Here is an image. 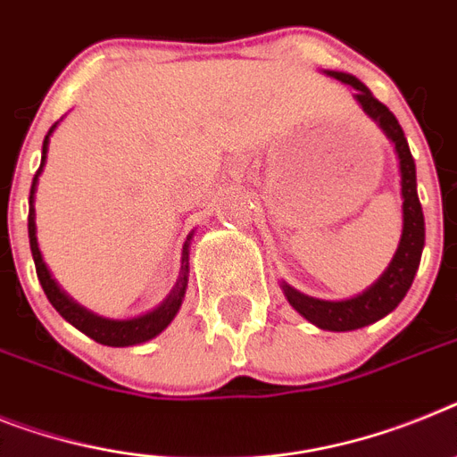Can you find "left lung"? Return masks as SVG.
Wrapping results in <instances>:
<instances>
[{
	"mask_svg": "<svg viewBox=\"0 0 457 457\" xmlns=\"http://www.w3.org/2000/svg\"><path fill=\"white\" fill-rule=\"evenodd\" d=\"M332 79L355 87V99L362 106L367 116L377 122L383 134L388 137L390 144L395 145L397 160H400V176H402V237L400 246L395 251L390 260L388 270L378 276L377 283H371L365 293L355 295L351 300L329 302L309 297V295L295 290L287 283H281L283 293L295 312L313 323L320 329L329 332H348V329H360L365 325L377 323L383 316H388L395 306L404 300L409 287L413 283V276L420 264L425 246V220L423 209H420V199L416 190V162H413L406 137L402 132L400 122L393 116V111L386 104H381L365 83H360L355 76L344 74V71H325Z\"/></svg>",
	"mask_w": 457,
	"mask_h": 457,
	"instance_id": "left-lung-1",
	"label": "left lung"
}]
</instances>
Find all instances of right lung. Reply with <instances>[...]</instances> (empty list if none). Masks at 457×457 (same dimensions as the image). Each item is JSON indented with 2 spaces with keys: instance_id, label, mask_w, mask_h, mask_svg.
Here are the masks:
<instances>
[{
  "instance_id": "add662e5",
  "label": "right lung",
  "mask_w": 457,
  "mask_h": 457,
  "mask_svg": "<svg viewBox=\"0 0 457 457\" xmlns=\"http://www.w3.org/2000/svg\"><path fill=\"white\" fill-rule=\"evenodd\" d=\"M57 122L48 129L44 139V151H41V167L39 171L34 174L32 190H29V218H27V232H29V248H32L34 267H37V276H39V283L44 287L46 297L55 306V312L67 320V323L74 325L76 329H80L83 335H87L90 339H95L97 344H104V346H137V344H144V341L153 339L162 332L167 325L174 320V316L179 313L183 304V297H186L187 287V258H190V239L193 235H187L186 244H183L181 253V274H179V281H176L174 290L170 293V297L162 302V304L153 309V312L144 313V316L128 318V320H111V318H102L97 313L87 312L80 304H76L69 295H64V290H60V286L55 283V278L51 276L48 267H46L44 258H41L39 241H37V222H34V193H37V183H39L41 170L46 164V153H48V141H51V134L55 132Z\"/></svg>"
}]
</instances>
